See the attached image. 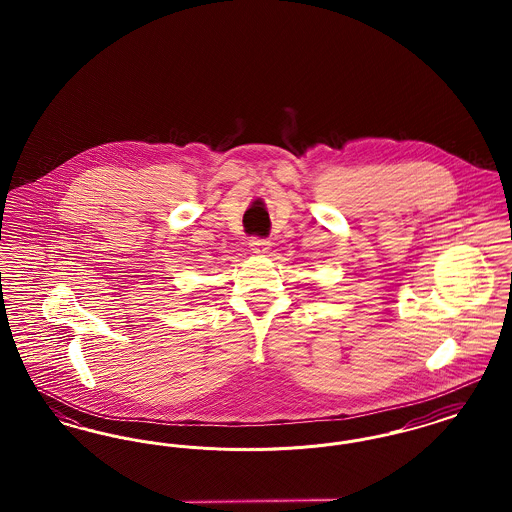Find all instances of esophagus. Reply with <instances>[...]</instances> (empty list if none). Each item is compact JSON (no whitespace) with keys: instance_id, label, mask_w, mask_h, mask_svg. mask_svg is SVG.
<instances>
[{"instance_id":"1","label":"esophagus","mask_w":512,"mask_h":512,"mask_svg":"<svg viewBox=\"0 0 512 512\" xmlns=\"http://www.w3.org/2000/svg\"><path fill=\"white\" fill-rule=\"evenodd\" d=\"M247 244H249V247L253 249V253H267L270 242H268L267 238L253 236V238H249V242H247Z\"/></svg>"}]
</instances>
